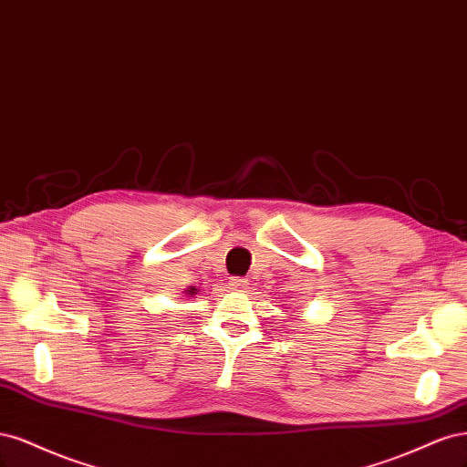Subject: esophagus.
I'll return each mask as SVG.
<instances>
[{
    "label": "esophagus",
    "instance_id": "34e87169",
    "mask_svg": "<svg viewBox=\"0 0 467 467\" xmlns=\"http://www.w3.org/2000/svg\"><path fill=\"white\" fill-rule=\"evenodd\" d=\"M229 289L233 291H238V293H246L248 289V281L243 279V277H233L231 283H229Z\"/></svg>",
    "mask_w": 467,
    "mask_h": 467
}]
</instances>
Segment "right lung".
<instances>
[{
  "mask_svg": "<svg viewBox=\"0 0 467 467\" xmlns=\"http://www.w3.org/2000/svg\"><path fill=\"white\" fill-rule=\"evenodd\" d=\"M188 291V295H195V291H198V289H195V287H190V289H186Z\"/></svg>",
  "mask_w": 467,
  "mask_h": 467,
  "instance_id": "right-lung-1",
  "label": "right lung"
}]
</instances>
